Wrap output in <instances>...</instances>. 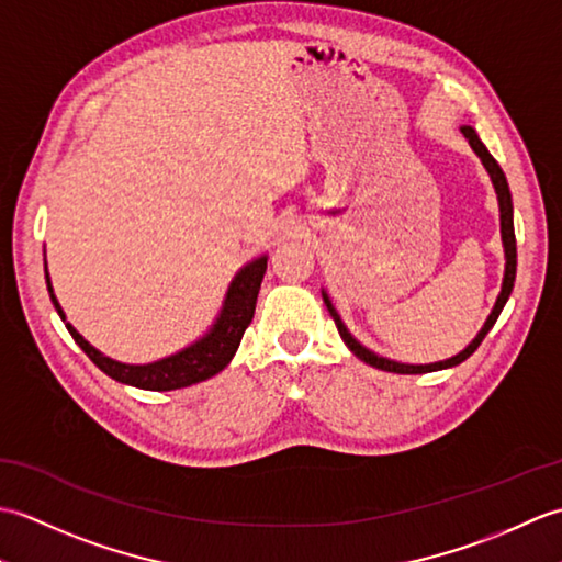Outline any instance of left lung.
<instances>
[{"label": "left lung", "mask_w": 562, "mask_h": 562, "mask_svg": "<svg viewBox=\"0 0 562 562\" xmlns=\"http://www.w3.org/2000/svg\"><path fill=\"white\" fill-rule=\"evenodd\" d=\"M461 133H463L465 139H469V145L473 147L475 154H479L481 161L485 164V169H487V173H491L493 183H495V190H497V200H499V222H503V241H505V256H507L503 292H499L497 302H495V308H493V314L487 316L483 330L479 333V338H475V340L469 345V348H465L463 352H459L457 357H451V360H447V362L420 364V367H417V364H398V362H391V360H384V357H379V355H374V352H369L367 348H362V345L350 336L348 328L342 326V321H340L338 312H336V308H333L330 300L324 294V302H326V306H328V312H330L333 321H336L338 333H340V338L345 340V345H348V348H350L357 357H360L362 362L372 364V367H376V369H384V372H393V374H427V372H437V369H447V367L461 364L463 360H469V357H471L475 350H479V345H481L483 338L487 336V330H491V328L495 326V321H497L499 312H503V306H505L507 300H509L512 288H515V274H517V238H515V222H512V195H509L507 178H505L503 169H499V164L493 159V154L485 149V145L479 139V135H475L473 127H461Z\"/></svg>", "instance_id": "obj_1"}]
</instances>
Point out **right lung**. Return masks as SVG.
<instances>
[{"instance_id":"right-lung-1","label":"right lung","mask_w":562,"mask_h":562,"mask_svg":"<svg viewBox=\"0 0 562 562\" xmlns=\"http://www.w3.org/2000/svg\"><path fill=\"white\" fill-rule=\"evenodd\" d=\"M266 268H268V258H258L238 272L229 292H226V302L214 328L200 342L190 345L188 350L178 352L173 357H166L161 362H154V364L113 362L111 357H103L97 348H91V345L83 340L69 324L65 326L79 348L89 355V360L97 364L103 374L121 381V384H130L147 391H173V389L193 386L214 374H220L222 369L232 362L238 342L244 338V330L250 326V321H254L258 290H260L262 274H266ZM45 280H47V292H50V300L57 308V314L65 321L63 308H59L53 294L47 272H45Z\"/></svg>"}]
</instances>
